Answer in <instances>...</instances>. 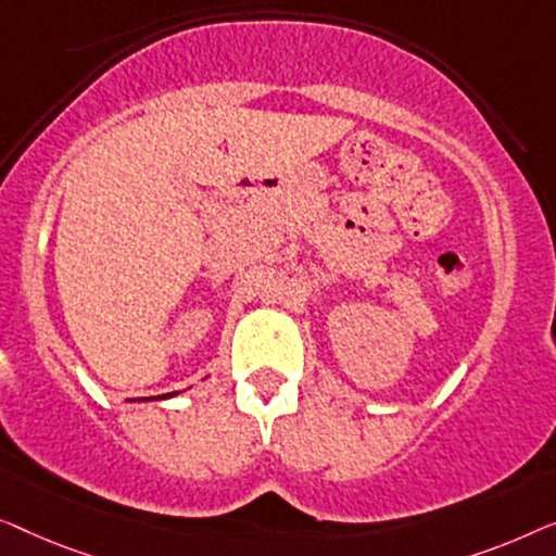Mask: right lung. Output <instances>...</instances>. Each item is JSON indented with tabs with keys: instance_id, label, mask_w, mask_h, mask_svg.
I'll list each match as a JSON object with an SVG mask.
<instances>
[{
	"instance_id": "obj_1",
	"label": "right lung",
	"mask_w": 556,
	"mask_h": 556,
	"mask_svg": "<svg viewBox=\"0 0 556 556\" xmlns=\"http://www.w3.org/2000/svg\"><path fill=\"white\" fill-rule=\"evenodd\" d=\"M181 393V390H176V393H166V395H153V397H138V401H166V397H174Z\"/></svg>"
}]
</instances>
